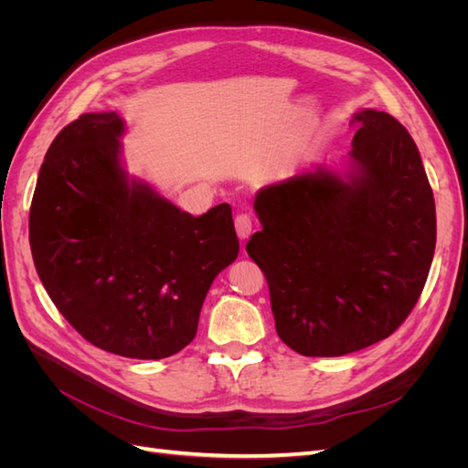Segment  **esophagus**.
I'll list each match as a JSON object with an SVG mask.
<instances>
[{
    "mask_svg": "<svg viewBox=\"0 0 468 468\" xmlns=\"http://www.w3.org/2000/svg\"><path fill=\"white\" fill-rule=\"evenodd\" d=\"M234 224H236V232H238L239 239H246L251 234L253 222H251V217L248 215V212H239V215L234 220Z\"/></svg>",
    "mask_w": 468,
    "mask_h": 468,
    "instance_id": "esophagus-1",
    "label": "esophagus"
}]
</instances>
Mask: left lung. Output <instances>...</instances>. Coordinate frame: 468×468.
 Returning a JSON list of instances; mask_svg holds the SVG:
<instances>
[{
	"instance_id": "obj_1",
	"label": "left lung",
	"mask_w": 468,
	"mask_h": 468,
	"mask_svg": "<svg viewBox=\"0 0 468 468\" xmlns=\"http://www.w3.org/2000/svg\"><path fill=\"white\" fill-rule=\"evenodd\" d=\"M351 122L353 169L318 167L260 189L263 229L246 250L267 279L279 337L339 357L388 337L412 313L435 251V201L416 143L388 112Z\"/></svg>"
}]
</instances>
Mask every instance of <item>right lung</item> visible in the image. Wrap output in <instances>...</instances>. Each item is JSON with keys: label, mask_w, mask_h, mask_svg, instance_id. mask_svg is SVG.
Here are the masks:
<instances>
[{"label": "right lung", "mask_w": 468, "mask_h": 468, "mask_svg": "<svg viewBox=\"0 0 468 468\" xmlns=\"http://www.w3.org/2000/svg\"><path fill=\"white\" fill-rule=\"evenodd\" d=\"M122 131L117 112H86L52 140L29 242L42 285L83 339L164 359L193 342L205 296L239 242L229 203L191 217L126 179Z\"/></svg>", "instance_id": "1"}]
</instances>
